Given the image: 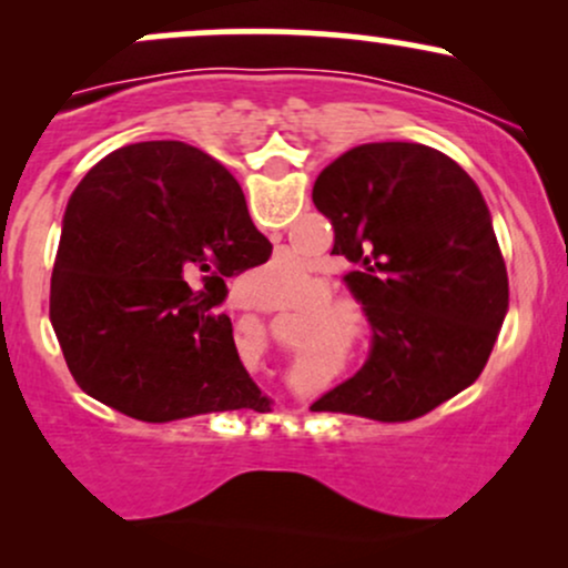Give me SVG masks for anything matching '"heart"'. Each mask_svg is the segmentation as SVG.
<instances>
[{
  "label": "heart",
  "mask_w": 568,
  "mask_h": 568,
  "mask_svg": "<svg viewBox=\"0 0 568 568\" xmlns=\"http://www.w3.org/2000/svg\"><path fill=\"white\" fill-rule=\"evenodd\" d=\"M240 285H243L245 298H251V302L285 306L304 291L306 272L304 266L283 264L275 266L272 272H251Z\"/></svg>",
  "instance_id": "1"
}]
</instances>
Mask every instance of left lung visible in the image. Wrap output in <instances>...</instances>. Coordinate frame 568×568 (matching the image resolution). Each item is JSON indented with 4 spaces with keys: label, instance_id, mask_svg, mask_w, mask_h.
<instances>
[{
    "label": "left lung",
    "instance_id": "obj_1",
    "mask_svg": "<svg viewBox=\"0 0 568 568\" xmlns=\"http://www.w3.org/2000/svg\"><path fill=\"white\" fill-rule=\"evenodd\" d=\"M312 202L355 264L344 283L374 347L312 410L408 422L484 371L507 315V270L484 194L425 143H363L317 175Z\"/></svg>",
    "mask_w": 568,
    "mask_h": 568
}]
</instances>
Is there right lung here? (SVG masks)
I'll use <instances>...</instances> for the list:
<instances>
[{"label": "right lung", "mask_w": 568, "mask_h": 568, "mask_svg": "<svg viewBox=\"0 0 568 568\" xmlns=\"http://www.w3.org/2000/svg\"><path fill=\"white\" fill-rule=\"evenodd\" d=\"M245 194L181 141L106 154L63 213L50 323L74 382L141 422L270 410L219 312L226 277L270 258Z\"/></svg>", "instance_id": "right-lung-1"}]
</instances>
